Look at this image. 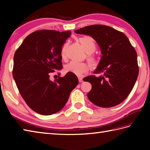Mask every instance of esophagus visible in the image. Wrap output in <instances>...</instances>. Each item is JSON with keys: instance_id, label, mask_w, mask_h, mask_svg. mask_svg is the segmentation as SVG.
Wrapping results in <instances>:
<instances>
[{"instance_id": "1", "label": "esophagus", "mask_w": 150, "mask_h": 150, "mask_svg": "<svg viewBox=\"0 0 150 150\" xmlns=\"http://www.w3.org/2000/svg\"><path fill=\"white\" fill-rule=\"evenodd\" d=\"M79 82H83V80H82V78L79 77Z\"/></svg>"}]
</instances>
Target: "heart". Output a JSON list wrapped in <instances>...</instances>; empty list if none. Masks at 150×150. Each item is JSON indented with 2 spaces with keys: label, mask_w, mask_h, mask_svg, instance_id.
<instances>
[{
  "label": "heart",
  "mask_w": 150,
  "mask_h": 150,
  "mask_svg": "<svg viewBox=\"0 0 150 150\" xmlns=\"http://www.w3.org/2000/svg\"><path fill=\"white\" fill-rule=\"evenodd\" d=\"M79 41L82 47L84 48L85 52L88 54L87 59L89 62L92 66L96 65L97 60L93 55H91L97 49V44L95 43L94 39L91 37L85 36L79 38ZM67 46H68V43L65 44L61 50L60 55H61L62 58H64L66 56ZM89 69H90V67H89L87 64L75 61H71L69 62L64 67V70L66 72L71 73L72 74L77 76H81L83 73L88 71Z\"/></svg>",
  "instance_id": "obj_1"
}]
</instances>
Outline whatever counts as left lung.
<instances>
[{"mask_svg":"<svg viewBox=\"0 0 150 150\" xmlns=\"http://www.w3.org/2000/svg\"><path fill=\"white\" fill-rule=\"evenodd\" d=\"M77 34L91 36L103 54L95 74L83 81L92 87L88 97L97 106L111 108L126 99L139 75L137 55L128 38L122 32L105 25L95 24L75 30Z\"/></svg>","mask_w":150,"mask_h":150,"instance_id":"1","label":"left lung"}]
</instances>
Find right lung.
Wrapping results in <instances>:
<instances>
[{
  "label": "right lung",
  "mask_w": 150,
  "mask_h": 150,
  "mask_svg": "<svg viewBox=\"0 0 150 150\" xmlns=\"http://www.w3.org/2000/svg\"><path fill=\"white\" fill-rule=\"evenodd\" d=\"M70 31L39 30L30 34L16 51L13 77L22 97L31 110L43 115L58 112L79 83L71 73L52 81L50 75L62 68L60 55Z\"/></svg>",
  "instance_id": "1"
}]
</instances>
